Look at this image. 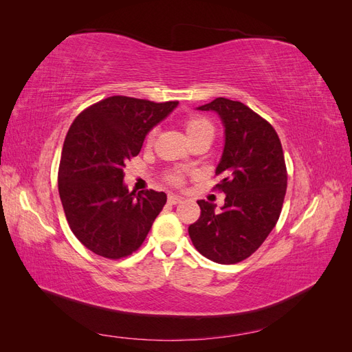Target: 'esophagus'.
<instances>
[{
    "label": "esophagus",
    "instance_id": "obj_1",
    "mask_svg": "<svg viewBox=\"0 0 352 352\" xmlns=\"http://www.w3.org/2000/svg\"><path fill=\"white\" fill-rule=\"evenodd\" d=\"M180 201H182V198L177 197V195H168V198H167V202L170 206H176V204H179Z\"/></svg>",
    "mask_w": 352,
    "mask_h": 352
}]
</instances>
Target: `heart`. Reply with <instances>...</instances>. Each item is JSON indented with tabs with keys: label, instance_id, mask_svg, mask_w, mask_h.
<instances>
[{
	"label": "heart",
	"instance_id": "1",
	"mask_svg": "<svg viewBox=\"0 0 352 352\" xmlns=\"http://www.w3.org/2000/svg\"><path fill=\"white\" fill-rule=\"evenodd\" d=\"M185 129H186V133H188L190 141L195 140V138H198V136H202V135H212V133H214V127H212L211 122L208 119H206V117H202V116H189V117H186ZM154 136H155V131L151 129L145 136V145L150 146L154 141ZM164 179H166L167 184L173 185V186H180L184 184V175L180 172H176V170L168 172L164 176Z\"/></svg>",
	"mask_w": 352,
	"mask_h": 352
}]
</instances>
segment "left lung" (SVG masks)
Segmentation results:
<instances>
[{"mask_svg":"<svg viewBox=\"0 0 352 352\" xmlns=\"http://www.w3.org/2000/svg\"><path fill=\"white\" fill-rule=\"evenodd\" d=\"M198 110L216 111L225 124V150L214 186L225 192L220 211L201 199L188 232L208 260L236 264L257 251L279 220L287 185L282 144L274 127L239 101L216 98Z\"/></svg>","mask_w":352,"mask_h":352,"instance_id":"obj_1","label":"left lung"}]
</instances>
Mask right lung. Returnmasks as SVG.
Listing matches in <instances>:
<instances>
[{"label":"right lung","mask_w":352,"mask_h":352,"mask_svg":"<svg viewBox=\"0 0 352 352\" xmlns=\"http://www.w3.org/2000/svg\"><path fill=\"white\" fill-rule=\"evenodd\" d=\"M177 104L114 95L89 105L69 127L58 166L60 199L74 236L97 255L120 260L140 250L163 210L166 194L129 192L123 168Z\"/></svg>","instance_id":"right-lung-1"}]
</instances>
